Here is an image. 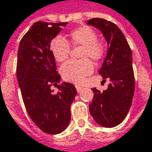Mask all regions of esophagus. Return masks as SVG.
Returning a JSON list of instances; mask_svg holds the SVG:
<instances>
[{"label": "esophagus", "instance_id": "1", "mask_svg": "<svg viewBox=\"0 0 152 152\" xmlns=\"http://www.w3.org/2000/svg\"><path fill=\"white\" fill-rule=\"evenodd\" d=\"M82 89H83V87H82V86H76V90H77V92H81Z\"/></svg>", "mask_w": 152, "mask_h": 152}]
</instances>
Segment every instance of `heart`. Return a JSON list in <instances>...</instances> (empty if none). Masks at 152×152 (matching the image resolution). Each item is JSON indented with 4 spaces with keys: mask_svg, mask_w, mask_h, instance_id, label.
I'll list each match as a JSON object with an SVG mask.
<instances>
[{
    "mask_svg": "<svg viewBox=\"0 0 152 152\" xmlns=\"http://www.w3.org/2000/svg\"><path fill=\"white\" fill-rule=\"evenodd\" d=\"M69 40L72 46L83 47L81 59L80 61L70 60L60 67L62 78L66 81L80 84L83 80L90 75L93 71V61H99L103 58L104 48L102 43L98 41V35L91 27L83 26L72 30ZM50 51L57 62H63L70 53L69 43L61 36H56L50 42Z\"/></svg>",
    "mask_w": 152,
    "mask_h": 152,
    "instance_id": "obj_1",
    "label": "heart"
}]
</instances>
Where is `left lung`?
<instances>
[{"mask_svg": "<svg viewBox=\"0 0 152 152\" xmlns=\"http://www.w3.org/2000/svg\"><path fill=\"white\" fill-rule=\"evenodd\" d=\"M87 24L100 30L107 42L106 57L99 73L103 81H111L102 92L92 88L94 94L89 111L99 125L112 128L125 119L132 103L135 80L132 50L122 31L113 22L94 18L87 20Z\"/></svg>", "mask_w": 152, "mask_h": 152, "instance_id": "8db88e82", "label": "left lung"}]
</instances>
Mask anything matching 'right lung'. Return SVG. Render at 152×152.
<instances>
[{
	"instance_id": "right-lung-1",
	"label": "right lung",
	"mask_w": 152,
	"mask_h": 152,
	"mask_svg": "<svg viewBox=\"0 0 152 152\" xmlns=\"http://www.w3.org/2000/svg\"><path fill=\"white\" fill-rule=\"evenodd\" d=\"M67 22H35L21 39L17 54L16 75L22 99L33 122L48 134L65 131L71 120L70 107L77 94L68 82L58 85L53 93L52 84L60 82L50 42Z\"/></svg>"
}]
</instances>
